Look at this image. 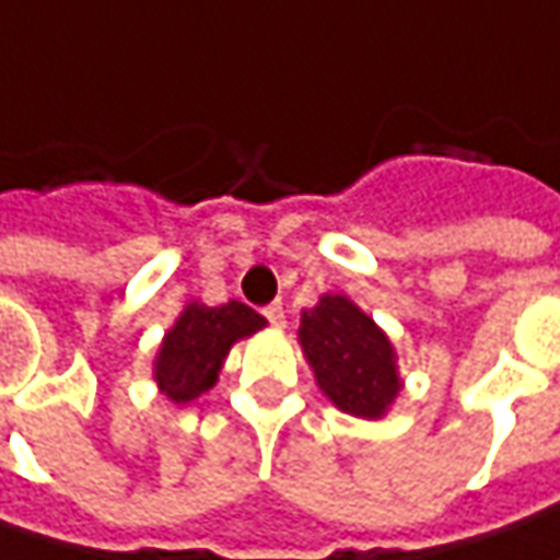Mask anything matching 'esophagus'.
<instances>
[{
  "mask_svg": "<svg viewBox=\"0 0 560 560\" xmlns=\"http://www.w3.org/2000/svg\"><path fill=\"white\" fill-rule=\"evenodd\" d=\"M262 316L269 318L272 328H284V306H281V303H269V306L262 310Z\"/></svg>",
  "mask_w": 560,
  "mask_h": 560,
  "instance_id": "obj_1",
  "label": "esophagus"
}]
</instances>
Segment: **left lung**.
I'll use <instances>...</instances> for the list:
<instances>
[{
  "label": "left lung",
  "mask_w": 560,
  "mask_h": 560,
  "mask_svg": "<svg viewBox=\"0 0 560 560\" xmlns=\"http://www.w3.org/2000/svg\"><path fill=\"white\" fill-rule=\"evenodd\" d=\"M298 340L316 387L335 409L377 421L402 390L394 340L375 318L343 294H322L300 313Z\"/></svg>",
  "instance_id": "8db88e82"
}]
</instances>
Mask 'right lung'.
Returning <instances> with one entry per match:
<instances>
[{"instance_id": "1", "label": "right lung", "mask_w": 560, "mask_h": 560, "mask_svg": "<svg viewBox=\"0 0 560 560\" xmlns=\"http://www.w3.org/2000/svg\"><path fill=\"white\" fill-rule=\"evenodd\" d=\"M260 328H266V318L238 300L222 306H207L201 300L185 303L154 357L158 390L173 406H188L217 384L229 350Z\"/></svg>"}]
</instances>
